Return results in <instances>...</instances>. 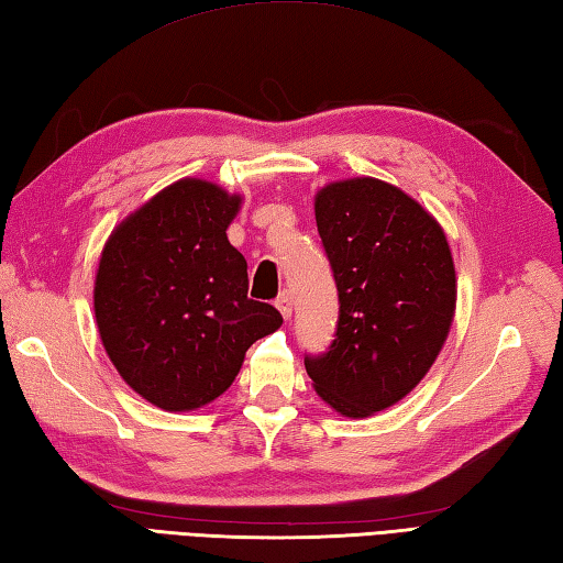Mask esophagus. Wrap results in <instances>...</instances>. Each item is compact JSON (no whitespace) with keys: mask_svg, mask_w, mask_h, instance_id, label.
<instances>
[{"mask_svg":"<svg viewBox=\"0 0 563 563\" xmlns=\"http://www.w3.org/2000/svg\"><path fill=\"white\" fill-rule=\"evenodd\" d=\"M275 307H278L283 317L292 314V295H290V290H283L278 297H275Z\"/></svg>","mask_w":563,"mask_h":563,"instance_id":"obj_1","label":"esophagus"}]
</instances>
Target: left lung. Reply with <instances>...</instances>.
<instances>
[{
	"mask_svg": "<svg viewBox=\"0 0 563 563\" xmlns=\"http://www.w3.org/2000/svg\"><path fill=\"white\" fill-rule=\"evenodd\" d=\"M317 231L336 283L332 344L305 354L319 398L368 417L410 393L444 346L456 307V273L432 214L373 178L327 185Z\"/></svg>",
	"mask_w": 563,
	"mask_h": 563,
	"instance_id": "left-lung-1",
	"label": "left lung"
}]
</instances>
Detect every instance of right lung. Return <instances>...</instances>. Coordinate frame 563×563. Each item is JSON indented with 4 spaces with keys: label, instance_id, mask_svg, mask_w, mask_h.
Wrapping results in <instances>:
<instances>
[{
    "label": "right lung",
    "instance_id": "obj_1",
    "mask_svg": "<svg viewBox=\"0 0 563 563\" xmlns=\"http://www.w3.org/2000/svg\"><path fill=\"white\" fill-rule=\"evenodd\" d=\"M241 197L180 180L121 222L99 258L95 317L109 358L141 398L170 412L219 398L246 349L283 324L249 297L227 227Z\"/></svg>",
    "mask_w": 563,
    "mask_h": 563
}]
</instances>
